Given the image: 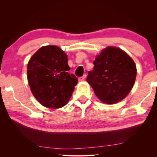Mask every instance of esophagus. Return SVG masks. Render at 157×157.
Instances as JSON below:
<instances>
[{
	"label": "esophagus",
	"mask_w": 157,
	"mask_h": 157,
	"mask_svg": "<svg viewBox=\"0 0 157 157\" xmlns=\"http://www.w3.org/2000/svg\"><path fill=\"white\" fill-rule=\"evenodd\" d=\"M86 75H84L82 77H80V78H79V81H83L86 79Z\"/></svg>",
	"instance_id": "1"
}]
</instances>
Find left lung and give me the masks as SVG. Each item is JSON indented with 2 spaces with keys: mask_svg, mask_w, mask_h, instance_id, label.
<instances>
[{
  "mask_svg": "<svg viewBox=\"0 0 157 157\" xmlns=\"http://www.w3.org/2000/svg\"><path fill=\"white\" fill-rule=\"evenodd\" d=\"M94 64L86 81L101 102L112 105L126 98L136 77V66L132 57L119 48L108 46L96 55Z\"/></svg>",
  "mask_w": 157,
  "mask_h": 157,
  "instance_id": "8db88e82",
  "label": "left lung"
}]
</instances>
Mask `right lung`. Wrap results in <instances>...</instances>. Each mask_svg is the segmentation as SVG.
<instances>
[{"instance_id": "add662e5", "label": "right lung", "mask_w": 157, "mask_h": 157, "mask_svg": "<svg viewBox=\"0 0 157 157\" xmlns=\"http://www.w3.org/2000/svg\"><path fill=\"white\" fill-rule=\"evenodd\" d=\"M67 55L57 46L40 48L29 60L27 78L34 97L45 107L59 109L68 102L78 78L68 73Z\"/></svg>"}]
</instances>
